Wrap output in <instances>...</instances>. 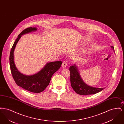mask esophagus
<instances>
[{"mask_svg": "<svg viewBox=\"0 0 124 124\" xmlns=\"http://www.w3.org/2000/svg\"><path fill=\"white\" fill-rule=\"evenodd\" d=\"M68 65V63L66 61H64L62 64V66L63 67H66Z\"/></svg>", "mask_w": 124, "mask_h": 124, "instance_id": "1", "label": "esophagus"}]
</instances>
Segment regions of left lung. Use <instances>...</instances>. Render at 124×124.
Returning a JSON list of instances; mask_svg holds the SVG:
<instances>
[{
    "label": "left lung",
    "mask_w": 124,
    "mask_h": 124,
    "mask_svg": "<svg viewBox=\"0 0 124 124\" xmlns=\"http://www.w3.org/2000/svg\"><path fill=\"white\" fill-rule=\"evenodd\" d=\"M112 48L114 49L113 46ZM69 70L70 71L71 86L78 94L83 95L93 94L100 92L104 89L95 88L88 86L85 84L81 78L75 65L70 66Z\"/></svg>",
    "instance_id": "1"
}]
</instances>
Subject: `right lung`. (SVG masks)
<instances>
[{"label":"right lung","mask_w":124,"mask_h":124,"mask_svg":"<svg viewBox=\"0 0 124 124\" xmlns=\"http://www.w3.org/2000/svg\"><path fill=\"white\" fill-rule=\"evenodd\" d=\"M37 30L36 27H28L24 30L18 36L12 46L10 54V65L12 76L19 86L34 93L43 92L49 85L53 74L58 71L62 63L61 61L47 63L41 70L32 75H24L19 72L14 62V51L21 36Z\"/></svg>","instance_id":"right-lung-1"}]
</instances>
